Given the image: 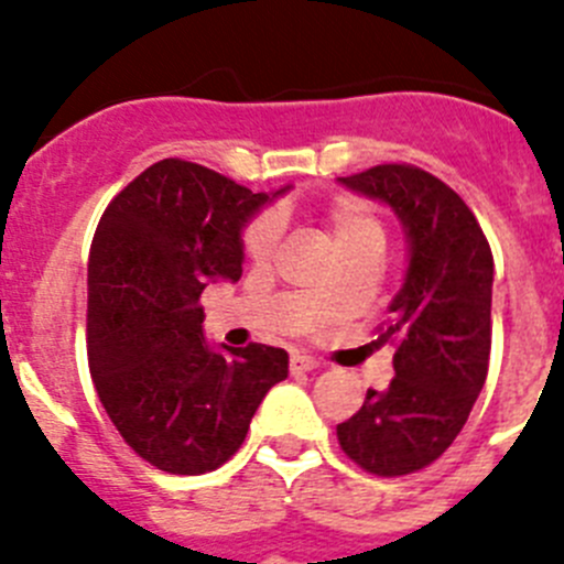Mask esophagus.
Masks as SVG:
<instances>
[{
    "instance_id": "34e87169",
    "label": "esophagus",
    "mask_w": 564,
    "mask_h": 564,
    "mask_svg": "<svg viewBox=\"0 0 564 564\" xmlns=\"http://www.w3.org/2000/svg\"><path fill=\"white\" fill-rule=\"evenodd\" d=\"M289 368H292V373H306V370L319 368V362L314 357H306V354L294 351L292 357H289Z\"/></svg>"
}]
</instances>
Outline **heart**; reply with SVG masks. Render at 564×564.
Here are the masks:
<instances>
[{"mask_svg": "<svg viewBox=\"0 0 564 564\" xmlns=\"http://www.w3.org/2000/svg\"><path fill=\"white\" fill-rule=\"evenodd\" d=\"M323 225H326L332 245L343 258L370 252V256H382L388 245V227L368 202L359 199H339L323 213ZM281 238V219L275 213H261L241 232V250L250 261L263 263L270 261L272 252ZM319 297H328V292H319Z\"/></svg>", "mask_w": 564, "mask_h": 564, "instance_id": "obj_1", "label": "heart"}]
</instances>
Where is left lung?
I'll return each instance as SVG.
<instances>
[{
    "label": "left lung",
    "mask_w": 564,
    "mask_h": 564,
    "mask_svg": "<svg viewBox=\"0 0 564 564\" xmlns=\"http://www.w3.org/2000/svg\"><path fill=\"white\" fill-rule=\"evenodd\" d=\"M343 185L382 199L410 238V267L377 328L395 377L337 424L343 453L379 478L410 475L449 449L489 373L491 247L453 187L408 162H382Z\"/></svg>",
    "instance_id": "left-lung-1"
}]
</instances>
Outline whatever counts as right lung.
<instances>
[{
  "label": "right lung",
  "mask_w": 564,
  "mask_h": 564,
  "mask_svg": "<svg viewBox=\"0 0 564 564\" xmlns=\"http://www.w3.org/2000/svg\"><path fill=\"white\" fill-rule=\"evenodd\" d=\"M267 202L216 171L169 156L134 176L98 221L86 275V357L126 444L171 475H205L238 453L289 354L210 351L199 297L241 278V227Z\"/></svg>",
  "instance_id": "add662e5"
}]
</instances>
